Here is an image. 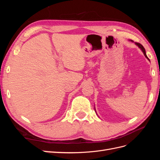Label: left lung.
<instances>
[{"label":"left lung","instance_id":"obj_1","mask_svg":"<svg viewBox=\"0 0 160 160\" xmlns=\"http://www.w3.org/2000/svg\"><path fill=\"white\" fill-rule=\"evenodd\" d=\"M135 44H136L139 48H140V49H142V51H143V54H144V55L145 56H146V58H148V57H147V55H146V50H145V49H144V47H143V45H141V44H140V43H139V42H135Z\"/></svg>","mask_w":160,"mask_h":160}]
</instances>
